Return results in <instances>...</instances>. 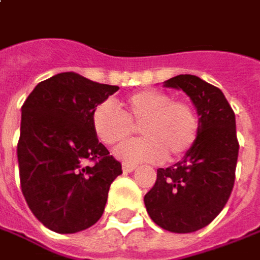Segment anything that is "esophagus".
<instances>
[{"label": "esophagus", "mask_w": 260, "mask_h": 260, "mask_svg": "<svg viewBox=\"0 0 260 260\" xmlns=\"http://www.w3.org/2000/svg\"><path fill=\"white\" fill-rule=\"evenodd\" d=\"M122 169H123V172H132L134 169H135V165H132V164H123L122 165Z\"/></svg>", "instance_id": "1"}]
</instances>
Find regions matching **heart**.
I'll return each instance as SVG.
<instances>
[{
  "instance_id": "obj_1",
  "label": "heart",
  "mask_w": 260,
  "mask_h": 260,
  "mask_svg": "<svg viewBox=\"0 0 260 260\" xmlns=\"http://www.w3.org/2000/svg\"><path fill=\"white\" fill-rule=\"evenodd\" d=\"M122 107L121 112L104 101L91 116L95 137L107 146L123 142L139 126L144 138L118 146L119 159L129 164L179 159L197 142L199 118L189 101L172 100L159 89H141L128 95Z\"/></svg>"
}]
</instances>
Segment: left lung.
I'll use <instances>...</instances> for the list:
<instances>
[{
	"label": "left lung",
	"mask_w": 260,
	"mask_h": 260,
	"mask_svg": "<svg viewBox=\"0 0 260 260\" xmlns=\"http://www.w3.org/2000/svg\"><path fill=\"white\" fill-rule=\"evenodd\" d=\"M165 86L182 89L195 104L199 134L183 159L158 169L144 201L158 226L189 234L209 225L234 189L239 153L235 112L219 88L195 75H178Z\"/></svg>",
	"instance_id": "1"
}]
</instances>
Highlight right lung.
<instances>
[{"instance_id": "right-lung-1", "label": "right lung", "mask_w": 260, "mask_h": 260, "mask_svg": "<svg viewBox=\"0 0 260 260\" xmlns=\"http://www.w3.org/2000/svg\"><path fill=\"white\" fill-rule=\"evenodd\" d=\"M118 89L62 72L40 82L21 108V190L35 218L54 232L75 234L96 223L111 183L122 174L91 123L96 105Z\"/></svg>"}]
</instances>
